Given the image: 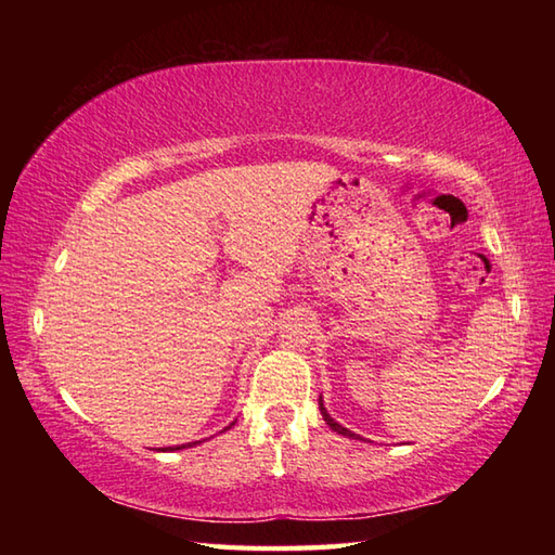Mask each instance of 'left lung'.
Segmentation results:
<instances>
[{
	"label": "left lung",
	"instance_id": "1",
	"mask_svg": "<svg viewBox=\"0 0 555 555\" xmlns=\"http://www.w3.org/2000/svg\"><path fill=\"white\" fill-rule=\"evenodd\" d=\"M320 410H322V417H324V422L328 424V427H332L336 434H344V436H348V439H360V436L358 434H352L350 429H346V427H340V424L332 417V415H328V412H326V408H324V400H322V396H320Z\"/></svg>",
	"mask_w": 555,
	"mask_h": 555
}]
</instances>
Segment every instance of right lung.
I'll return each instance as SVG.
<instances>
[{"mask_svg":"<svg viewBox=\"0 0 555 555\" xmlns=\"http://www.w3.org/2000/svg\"><path fill=\"white\" fill-rule=\"evenodd\" d=\"M227 429H231V427H227ZM227 429H223V431H227ZM195 443H199V441L183 443V446H169V448H162V451H181V448H191V446H195Z\"/></svg>","mask_w":555,"mask_h":555,"instance_id":"add662e5","label":"right lung"}]
</instances>
